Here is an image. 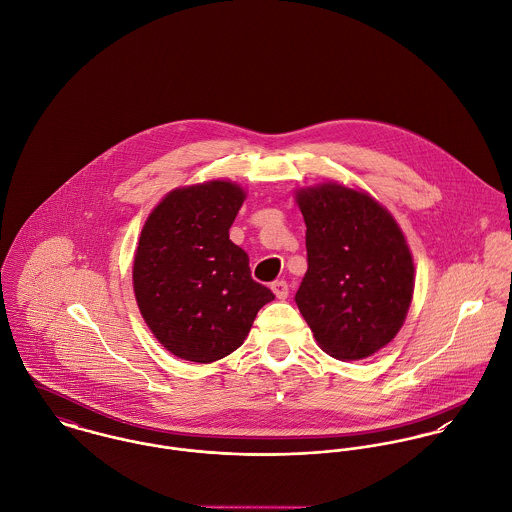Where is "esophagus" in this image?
<instances>
[{"instance_id": "obj_1", "label": "esophagus", "mask_w": 512, "mask_h": 512, "mask_svg": "<svg viewBox=\"0 0 512 512\" xmlns=\"http://www.w3.org/2000/svg\"><path fill=\"white\" fill-rule=\"evenodd\" d=\"M271 288H273L275 296L281 298V300L288 296V283L286 281H275V283L271 284Z\"/></svg>"}]
</instances>
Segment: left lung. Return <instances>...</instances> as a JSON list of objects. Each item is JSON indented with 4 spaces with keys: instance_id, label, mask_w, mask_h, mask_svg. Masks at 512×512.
Here are the masks:
<instances>
[{
    "instance_id": "1",
    "label": "left lung",
    "mask_w": 512,
    "mask_h": 512,
    "mask_svg": "<svg viewBox=\"0 0 512 512\" xmlns=\"http://www.w3.org/2000/svg\"><path fill=\"white\" fill-rule=\"evenodd\" d=\"M308 271L296 306L318 345L340 361L393 340L414 292V263L395 218L369 194L326 182L296 192Z\"/></svg>"
}]
</instances>
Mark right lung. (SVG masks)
Wrapping results in <instances>:
<instances>
[{"instance_id": "add662e5", "label": "right lung", "mask_w": 512, "mask_h": 512, "mask_svg": "<svg viewBox=\"0 0 512 512\" xmlns=\"http://www.w3.org/2000/svg\"><path fill=\"white\" fill-rule=\"evenodd\" d=\"M245 192L210 180L169 192L147 218L133 261L143 320L172 355L212 363L247 338L275 294L251 279L249 257L229 239Z\"/></svg>"}]
</instances>
